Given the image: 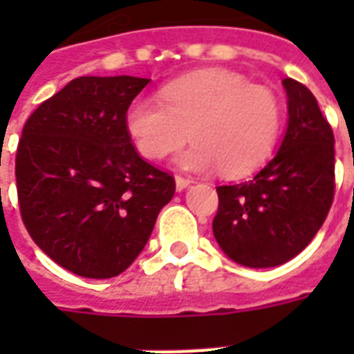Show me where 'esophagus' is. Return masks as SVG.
<instances>
[{
    "instance_id": "34e87169",
    "label": "esophagus",
    "mask_w": 354,
    "mask_h": 354,
    "mask_svg": "<svg viewBox=\"0 0 354 354\" xmlns=\"http://www.w3.org/2000/svg\"><path fill=\"white\" fill-rule=\"evenodd\" d=\"M174 182H176L178 192H184L187 185L193 184V180H189V178H184V176H176L174 178Z\"/></svg>"
}]
</instances>
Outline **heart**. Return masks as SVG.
Listing matches in <instances>:
<instances>
[{"mask_svg": "<svg viewBox=\"0 0 354 354\" xmlns=\"http://www.w3.org/2000/svg\"><path fill=\"white\" fill-rule=\"evenodd\" d=\"M281 104L245 75L212 68L170 81L159 100L138 96L124 115L127 132L146 159L161 161L195 140L178 162L187 170L220 169L245 176L271 157L281 132Z\"/></svg>", "mask_w": 354, "mask_h": 354, "instance_id": "b5f03b06", "label": "heart"}]
</instances>
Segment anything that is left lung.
Returning a JSON list of instances; mask_svg holds the SVG:
<instances>
[{
  "instance_id": "8db88e82",
  "label": "left lung",
  "mask_w": 354,
  "mask_h": 354,
  "mask_svg": "<svg viewBox=\"0 0 354 354\" xmlns=\"http://www.w3.org/2000/svg\"><path fill=\"white\" fill-rule=\"evenodd\" d=\"M288 124L279 151L248 182L218 185L212 231L227 258L277 267L309 245L334 201V132L309 88L284 80Z\"/></svg>"
}]
</instances>
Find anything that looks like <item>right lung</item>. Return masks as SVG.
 <instances>
[{
    "label": "right lung",
    "instance_id": "1",
    "mask_svg": "<svg viewBox=\"0 0 354 354\" xmlns=\"http://www.w3.org/2000/svg\"><path fill=\"white\" fill-rule=\"evenodd\" d=\"M149 80L85 75L30 115L17 189L30 237L60 267L109 279L136 260L176 184L132 146L124 115Z\"/></svg>",
    "mask_w": 354,
    "mask_h": 354
}]
</instances>
